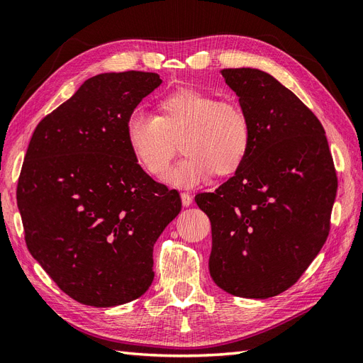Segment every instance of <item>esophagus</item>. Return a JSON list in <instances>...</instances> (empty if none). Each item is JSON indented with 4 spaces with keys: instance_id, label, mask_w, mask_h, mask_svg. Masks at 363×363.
<instances>
[{
    "instance_id": "1",
    "label": "esophagus",
    "mask_w": 363,
    "mask_h": 363,
    "mask_svg": "<svg viewBox=\"0 0 363 363\" xmlns=\"http://www.w3.org/2000/svg\"><path fill=\"white\" fill-rule=\"evenodd\" d=\"M182 203L183 206H191L192 204V195L188 192H182Z\"/></svg>"
}]
</instances>
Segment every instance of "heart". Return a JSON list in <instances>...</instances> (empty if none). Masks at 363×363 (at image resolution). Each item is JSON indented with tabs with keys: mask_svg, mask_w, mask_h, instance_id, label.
<instances>
[{
	"mask_svg": "<svg viewBox=\"0 0 363 363\" xmlns=\"http://www.w3.org/2000/svg\"><path fill=\"white\" fill-rule=\"evenodd\" d=\"M159 116L135 111L125 121V140L136 163L151 177L168 171L180 142L186 155L167 175V183L189 189L235 174L251 147V124L236 101L216 98L195 87H180L157 101Z\"/></svg>",
	"mask_w": 363,
	"mask_h": 363,
	"instance_id": "heart-1",
	"label": "heart"
}]
</instances>
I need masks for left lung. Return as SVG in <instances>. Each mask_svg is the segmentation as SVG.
I'll return each mask as SVG.
<instances>
[{
	"instance_id": "1",
	"label": "left lung",
	"mask_w": 363,
	"mask_h": 363,
	"mask_svg": "<svg viewBox=\"0 0 363 363\" xmlns=\"http://www.w3.org/2000/svg\"><path fill=\"white\" fill-rule=\"evenodd\" d=\"M251 124L248 156L215 192L195 196L212 224L208 271L225 292L269 298L289 289L330 232L337 177L324 127L260 69H223Z\"/></svg>"
}]
</instances>
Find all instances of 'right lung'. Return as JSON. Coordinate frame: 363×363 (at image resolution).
Instances as JSON below:
<instances>
[{
	"label": "right lung",
	"mask_w": 363,
	"mask_h": 363,
	"mask_svg": "<svg viewBox=\"0 0 363 363\" xmlns=\"http://www.w3.org/2000/svg\"><path fill=\"white\" fill-rule=\"evenodd\" d=\"M155 72L86 80L38 124L18 180L26 244L57 286L86 306L144 295L152 247L182 211L175 189L152 180L125 140V121L160 86Z\"/></svg>",
	"instance_id": "add662e5"
}]
</instances>
